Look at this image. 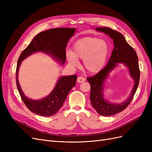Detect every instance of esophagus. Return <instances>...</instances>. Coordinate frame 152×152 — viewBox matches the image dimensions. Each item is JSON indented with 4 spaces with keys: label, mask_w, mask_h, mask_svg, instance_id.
Returning <instances> with one entry per match:
<instances>
[{
    "label": "esophagus",
    "mask_w": 152,
    "mask_h": 152,
    "mask_svg": "<svg viewBox=\"0 0 152 152\" xmlns=\"http://www.w3.org/2000/svg\"><path fill=\"white\" fill-rule=\"evenodd\" d=\"M84 81H85V79L82 77H79L77 78V82H79V83H82V82H83Z\"/></svg>",
    "instance_id": "34e87169"
}]
</instances>
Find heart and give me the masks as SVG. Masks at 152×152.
Instances as JSON below:
<instances>
[{
  "mask_svg": "<svg viewBox=\"0 0 152 152\" xmlns=\"http://www.w3.org/2000/svg\"><path fill=\"white\" fill-rule=\"evenodd\" d=\"M109 52V45L106 41L94 37H85L73 44L72 53L66 54V59L72 67L79 66L78 59H84L86 70L91 73H97L104 67Z\"/></svg>",
  "mask_w": 152,
  "mask_h": 152,
  "instance_id": "obj_1",
  "label": "heart"
}]
</instances>
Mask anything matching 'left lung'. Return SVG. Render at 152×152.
<instances>
[{
    "label": "left lung",
    "instance_id": "8db88e82",
    "mask_svg": "<svg viewBox=\"0 0 152 152\" xmlns=\"http://www.w3.org/2000/svg\"><path fill=\"white\" fill-rule=\"evenodd\" d=\"M95 30L97 31L103 32L113 39L114 49L107 65L94 77L87 78L91 85L90 100L93 107L99 115L111 116L126 109L134 97L140 77L138 58L134 49L127 42L126 39L121 33L107 27H97ZM119 63L124 64L128 68L130 76L134 80V85L130 96L124 102L118 104L112 103L104 97V84L110 72Z\"/></svg>",
    "mask_w": 152,
    "mask_h": 152
}]
</instances>
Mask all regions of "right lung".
Instances as JSON below:
<instances>
[{"mask_svg":"<svg viewBox=\"0 0 152 152\" xmlns=\"http://www.w3.org/2000/svg\"><path fill=\"white\" fill-rule=\"evenodd\" d=\"M76 28H57L42 31L31 40L18 58L16 67V85L21 98L31 112L40 116L49 117L56 113L65 102L69 92L76 84V75L62 76L48 96L40 99H32L25 95L18 81V72L22 61L32 54L41 52L51 56L54 61L63 65L66 60V47L74 35Z\"/></svg>","mask_w":152,"mask_h":152,"instance_id":"obj_1","label":"right lung"}]
</instances>
